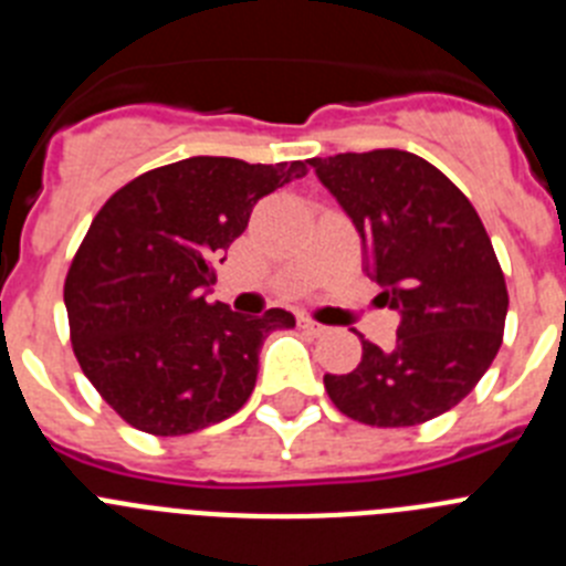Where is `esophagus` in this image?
Instances as JSON below:
<instances>
[{
	"label": "esophagus",
	"mask_w": 566,
	"mask_h": 566,
	"mask_svg": "<svg viewBox=\"0 0 566 566\" xmlns=\"http://www.w3.org/2000/svg\"><path fill=\"white\" fill-rule=\"evenodd\" d=\"M300 328H306V332H312V334H326L328 328L326 326H319V323H314V319H308V317H300Z\"/></svg>",
	"instance_id": "34e87169"
}]
</instances>
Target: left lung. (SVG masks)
Segmentation results:
<instances>
[{"mask_svg": "<svg viewBox=\"0 0 566 566\" xmlns=\"http://www.w3.org/2000/svg\"><path fill=\"white\" fill-rule=\"evenodd\" d=\"M365 247L379 303L399 312L397 345L363 339L352 374H326L345 417L411 428L462 402L499 354L507 286L473 203L433 164L405 149L308 161Z\"/></svg>", "mask_w": 566, "mask_h": 566, "instance_id": "obj_1", "label": "left lung"}]
</instances>
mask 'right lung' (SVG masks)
<instances>
[{
	"label": "right lung",
	"instance_id": "right-lung-1",
	"mask_svg": "<svg viewBox=\"0 0 566 566\" xmlns=\"http://www.w3.org/2000/svg\"><path fill=\"white\" fill-rule=\"evenodd\" d=\"M306 161L195 155L138 175L98 209L64 280L70 343L84 377L127 424L184 437L243 408L263 339L292 312L207 303L254 203Z\"/></svg>",
	"mask_w": 566,
	"mask_h": 566
}]
</instances>
